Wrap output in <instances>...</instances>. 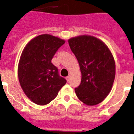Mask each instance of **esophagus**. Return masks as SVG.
I'll return each instance as SVG.
<instances>
[{"label": "esophagus", "instance_id": "1", "mask_svg": "<svg viewBox=\"0 0 134 134\" xmlns=\"http://www.w3.org/2000/svg\"><path fill=\"white\" fill-rule=\"evenodd\" d=\"M70 79V75H68V77H66V80H67V81H69Z\"/></svg>", "mask_w": 134, "mask_h": 134}]
</instances>
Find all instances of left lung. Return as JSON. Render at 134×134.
<instances>
[{"label": "left lung", "instance_id": "obj_1", "mask_svg": "<svg viewBox=\"0 0 134 134\" xmlns=\"http://www.w3.org/2000/svg\"><path fill=\"white\" fill-rule=\"evenodd\" d=\"M68 44L81 73L80 85L75 89L77 97L87 105L99 104L108 97L115 79L112 53L103 41L92 35L71 37Z\"/></svg>", "mask_w": 134, "mask_h": 134}]
</instances>
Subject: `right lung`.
Segmentation results:
<instances>
[{
  "label": "right lung",
  "mask_w": 134,
  "mask_h": 134,
  "mask_svg": "<svg viewBox=\"0 0 134 134\" xmlns=\"http://www.w3.org/2000/svg\"><path fill=\"white\" fill-rule=\"evenodd\" d=\"M65 40L50 34H42L27 43L23 49L18 66L20 84L26 96L34 103L45 105L53 100L66 84L51 63L58 48Z\"/></svg>",
  "instance_id": "1"
}]
</instances>
